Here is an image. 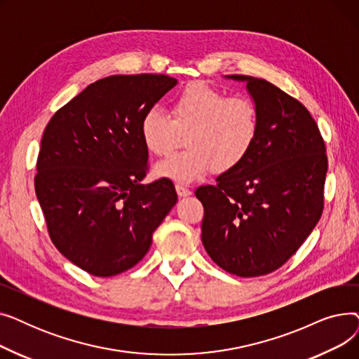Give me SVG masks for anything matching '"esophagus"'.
<instances>
[{"label":"esophagus","instance_id":"obj_1","mask_svg":"<svg viewBox=\"0 0 359 359\" xmlns=\"http://www.w3.org/2000/svg\"><path fill=\"white\" fill-rule=\"evenodd\" d=\"M176 192H177L179 198H186V196L192 195V191L189 189V187H186L183 184H176Z\"/></svg>","mask_w":359,"mask_h":359}]
</instances>
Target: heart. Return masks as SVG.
Returning a JSON list of instances; mask_svg holds the SVG:
<instances>
[{"instance_id":"1","label":"heart","mask_w":359,"mask_h":359,"mask_svg":"<svg viewBox=\"0 0 359 359\" xmlns=\"http://www.w3.org/2000/svg\"><path fill=\"white\" fill-rule=\"evenodd\" d=\"M170 118L153 107L144 113L140 134L148 153L167 157L182 145L187 149L156 167L158 177L192 183L212 170L227 173L238 167L253 148L259 111L248 97H227L203 81L183 87L172 100Z\"/></svg>"}]
</instances>
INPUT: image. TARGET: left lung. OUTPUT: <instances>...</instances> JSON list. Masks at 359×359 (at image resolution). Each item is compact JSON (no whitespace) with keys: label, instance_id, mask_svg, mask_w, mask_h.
<instances>
[{"label":"left lung","instance_id":"left-lung-1","mask_svg":"<svg viewBox=\"0 0 359 359\" xmlns=\"http://www.w3.org/2000/svg\"><path fill=\"white\" fill-rule=\"evenodd\" d=\"M227 79L246 83L259 111L257 138L238 167L195 195L205 210L206 253L229 273L252 278L280 268L316 227L327 157L317 123L297 99L266 80Z\"/></svg>","mask_w":359,"mask_h":359}]
</instances>
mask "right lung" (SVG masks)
<instances>
[{"label": "right lung", "instance_id": "obj_1", "mask_svg": "<svg viewBox=\"0 0 359 359\" xmlns=\"http://www.w3.org/2000/svg\"><path fill=\"white\" fill-rule=\"evenodd\" d=\"M177 84L164 74L110 75L50 118L34 191L55 248L94 276L122 273L147 255L177 202L175 184H144V113Z\"/></svg>", "mask_w": 359, "mask_h": 359}]
</instances>
